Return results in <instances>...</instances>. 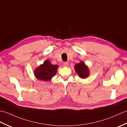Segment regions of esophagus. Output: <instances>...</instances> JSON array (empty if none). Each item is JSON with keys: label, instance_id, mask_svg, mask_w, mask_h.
Masks as SVG:
<instances>
[{"label": "esophagus", "instance_id": "esophagus-1", "mask_svg": "<svg viewBox=\"0 0 127 127\" xmlns=\"http://www.w3.org/2000/svg\"><path fill=\"white\" fill-rule=\"evenodd\" d=\"M63 65L64 66H68V63L66 62H65L63 63Z\"/></svg>", "mask_w": 127, "mask_h": 127}]
</instances>
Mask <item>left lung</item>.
I'll return each mask as SVG.
<instances>
[{
  "mask_svg": "<svg viewBox=\"0 0 127 127\" xmlns=\"http://www.w3.org/2000/svg\"><path fill=\"white\" fill-rule=\"evenodd\" d=\"M75 69L78 76L82 78H85L89 76V70L83 62L76 64L75 66Z\"/></svg>",
  "mask_w": 127,
  "mask_h": 127,
  "instance_id": "8db88e82",
  "label": "left lung"
}]
</instances>
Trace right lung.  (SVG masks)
Wrapping results in <instances>:
<instances>
[{
    "label": "right lung",
    "instance_id": "right-lung-1",
    "mask_svg": "<svg viewBox=\"0 0 127 127\" xmlns=\"http://www.w3.org/2000/svg\"><path fill=\"white\" fill-rule=\"evenodd\" d=\"M58 67V66L52 65L49 61L46 60L35 70L34 75L39 80L49 81L56 74Z\"/></svg>",
    "mask_w": 127,
    "mask_h": 127
}]
</instances>
